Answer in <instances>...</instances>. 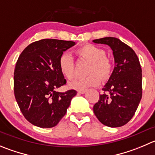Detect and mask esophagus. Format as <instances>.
Wrapping results in <instances>:
<instances>
[{"label": "esophagus", "instance_id": "obj_1", "mask_svg": "<svg viewBox=\"0 0 155 155\" xmlns=\"http://www.w3.org/2000/svg\"><path fill=\"white\" fill-rule=\"evenodd\" d=\"M86 92V89H79V90H78V93L79 94H84Z\"/></svg>", "mask_w": 155, "mask_h": 155}]
</instances>
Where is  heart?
Returning <instances> with one entry per match:
<instances>
[{
	"instance_id": "b5f03b06",
	"label": "heart",
	"mask_w": 155,
	"mask_h": 155,
	"mask_svg": "<svg viewBox=\"0 0 155 155\" xmlns=\"http://www.w3.org/2000/svg\"><path fill=\"white\" fill-rule=\"evenodd\" d=\"M80 57L89 61L86 77L75 78L69 82L70 88L84 89L91 86H97L101 79H106L112 73V63L109 57L105 56V50L93 44L83 45L76 51ZM58 66L62 74L67 79H71L74 74V60L73 56L68 53H62L59 58Z\"/></svg>"
}]
</instances>
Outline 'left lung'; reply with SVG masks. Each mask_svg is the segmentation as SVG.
<instances>
[{
    "mask_svg": "<svg viewBox=\"0 0 155 155\" xmlns=\"http://www.w3.org/2000/svg\"><path fill=\"white\" fill-rule=\"evenodd\" d=\"M112 50L115 67L99 95L93 112L101 123L111 128L123 126L134 116L142 96V74L134 50L115 37L92 40Z\"/></svg>",
    "mask_w": 155,
    "mask_h": 155,
    "instance_id": "1",
    "label": "left lung"
}]
</instances>
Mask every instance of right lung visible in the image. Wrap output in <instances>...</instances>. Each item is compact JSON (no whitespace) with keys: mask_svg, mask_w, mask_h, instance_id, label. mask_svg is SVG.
<instances>
[{"mask_svg":"<svg viewBox=\"0 0 155 155\" xmlns=\"http://www.w3.org/2000/svg\"><path fill=\"white\" fill-rule=\"evenodd\" d=\"M73 41L43 39L27 46L14 69V95L21 112L32 125L53 128L66 115L76 90L56 91L66 80L58 66L63 52Z\"/></svg>","mask_w":155,"mask_h":155,"instance_id":"1","label":"right lung"}]
</instances>
